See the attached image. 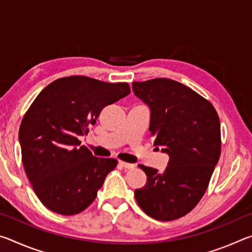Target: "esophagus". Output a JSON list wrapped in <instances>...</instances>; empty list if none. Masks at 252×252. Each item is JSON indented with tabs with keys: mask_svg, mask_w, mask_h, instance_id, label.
I'll return each mask as SVG.
<instances>
[{
	"mask_svg": "<svg viewBox=\"0 0 252 252\" xmlns=\"http://www.w3.org/2000/svg\"><path fill=\"white\" fill-rule=\"evenodd\" d=\"M119 164L122 165V167L126 169H133L134 168V164L127 163V162H125V161H119Z\"/></svg>",
	"mask_w": 252,
	"mask_h": 252,
	"instance_id": "esophagus-1",
	"label": "esophagus"
}]
</instances>
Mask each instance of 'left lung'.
Instances as JSON below:
<instances>
[{
  "label": "left lung",
  "mask_w": 252,
  "mask_h": 252,
  "mask_svg": "<svg viewBox=\"0 0 252 252\" xmlns=\"http://www.w3.org/2000/svg\"><path fill=\"white\" fill-rule=\"evenodd\" d=\"M132 91L150 109L155 146L169 156L162 172L139 164L148 179L134 191L135 200L153 219H179L201 200L219 161L218 113L192 89L170 79L133 82Z\"/></svg>",
  "instance_id": "obj_1"
}]
</instances>
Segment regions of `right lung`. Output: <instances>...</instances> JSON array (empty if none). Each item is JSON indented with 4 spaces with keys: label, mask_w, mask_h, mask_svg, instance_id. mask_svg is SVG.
I'll list each match as a JSON object with an SVG mask.
<instances>
[{
    "label": "right lung",
    "mask_w": 252,
    "mask_h": 252,
    "mask_svg": "<svg viewBox=\"0 0 252 252\" xmlns=\"http://www.w3.org/2000/svg\"><path fill=\"white\" fill-rule=\"evenodd\" d=\"M127 94V83L75 75L53 81L33 101L19 131L22 162L34 192L51 211L76 215L94 201L118 161L94 157L79 138L104 106Z\"/></svg>",
    "instance_id": "obj_1"
}]
</instances>
